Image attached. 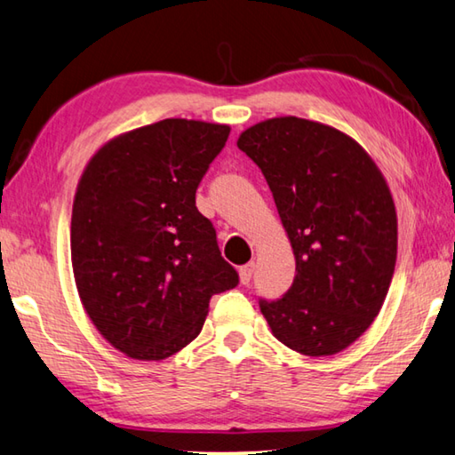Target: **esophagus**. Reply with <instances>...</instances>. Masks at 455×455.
I'll return each mask as SVG.
<instances>
[{
  "instance_id": "1",
  "label": "esophagus",
  "mask_w": 455,
  "mask_h": 455,
  "mask_svg": "<svg viewBox=\"0 0 455 455\" xmlns=\"http://www.w3.org/2000/svg\"><path fill=\"white\" fill-rule=\"evenodd\" d=\"M253 271H255V263H245L239 267V281L243 283V285H250V281L253 277Z\"/></svg>"
}]
</instances>
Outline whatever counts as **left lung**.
<instances>
[{
	"label": "left lung",
	"mask_w": 455,
	"mask_h": 455,
	"mask_svg": "<svg viewBox=\"0 0 455 455\" xmlns=\"http://www.w3.org/2000/svg\"><path fill=\"white\" fill-rule=\"evenodd\" d=\"M237 148L267 180L295 253V279L259 299L271 332L307 356L337 355L371 327L396 265L398 221L387 180L350 136L297 116L242 132Z\"/></svg>",
	"instance_id": "obj_1"
}]
</instances>
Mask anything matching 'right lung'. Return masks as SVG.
Masks as SVG:
<instances>
[{
  "label": "right lung",
  "mask_w": 455,
  "mask_h": 455,
  "mask_svg": "<svg viewBox=\"0 0 455 455\" xmlns=\"http://www.w3.org/2000/svg\"><path fill=\"white\" fill-rule=\"evenodd\" d=\"M228 124L166 118L107 142L84 168L71 261L84 311L110 345L162 361L198 337L210 299L239 283L196 190Z\"/></svg>",
  "instance_id": "add662e5"
}]
</instances>
